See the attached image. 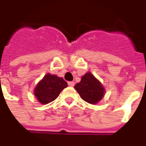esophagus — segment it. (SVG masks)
<instances>
[{
    "label": "esophagus",
    "instance_id": "34e87169",
    "mask_svg": "<svg viewBox=\"0 0 146 146\" xmlns=\"http://www.w3.org/2000/svg\"><path fill=\"white\" fill-rule=\"evenodd\" d=\"M67 83H68V86H69L73 87V86H74V82H72V81H70V82H67Z\"/></svg>",
    "mask_w": 146,
    "mask_h": 146
}]
</instances>
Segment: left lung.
<instances>
[{
    "label": "left lung",
    "instance_id": "1",
    "mask_svg": "<svg viewBox=\"0 0 146 146\" xmlns=\"http://www.w3.org/2000/svg\"><path fill=\"white\" fill-rule=\"evenodd\" d=\"M74 88L80 97L89 104H96L100 102L104 94L102 84L90 72L82 76L81 81L76 83Z\"/></svg>",
    "mask_w": 146,
    "mask_h": 146
}]
</instances>
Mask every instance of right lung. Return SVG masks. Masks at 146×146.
<instances>
[{
  "label": "right lung",
  "mask_w": 146,
  "mask_h": 146,
  "mask_svg": "<svg viewBox=\"0 0 146 146\" xmlns=\"http://www.w3.org/2000/svg\"><path fill=\"white\" fill-rule=\"evenodd\" d=\"M66 87L67 83L63 78L48 73L37 84L34 95L40 103L46 104L56 99Z\"/></svg>",
  "instance_id": "1"
}]
</instances>
